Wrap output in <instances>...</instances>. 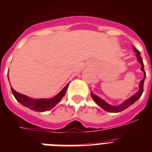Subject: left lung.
Instances as JSON below:
<instances>
[{
    "label": "left lung",
    "mask_w": 152,
    "mask_h": 152,
    "mask_svg": "<svg viewBox=\"0 0 152 152\" xmlns=\"http://www.w3.org/2000/svg\"><path fill=\"white\" fill-rule=\"evenodd\" d=\"M132 49H133L134 52H136V56H137V58H138V61H139V62L141 63V64H142V68H141V69H142V72L145 73V77H144V78L141 80L140 84H139V91H138V92H137L135 95H133L132 96H131L130 98H129L128 100H126L124 103H123L122 104H120V105H119V106H116V107H115V106L110 105V104H108L107 103H106L104 100H102V99H100L99 96H96V95L91 94V96H92V98L94 99V100L96 102V104L100 106L101 108H103L104 110L107 111V112H110V113L122 112V111H123L124 110H126V109L128 108L129 107H130L132 104H133V103H135L136 100H139V98L141 97V96H142V93H143V85H144L145 79V77H146V75H145V69H144V64H143V61H142V57H141L140 52H139V51L138 50V49H137L135 46H133V45H132Z\"/></svg>",
    "instance_id": "left-lung-1"
}]
</instances>
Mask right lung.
I'll return each mask as SVG.
<instances>
[{"label":"right lung","mask_w":152,"mask_h":152,"mask_svg":"<svg viewBox=\"0 0 152 152\" xmlns=\"http://www.w3.org/2000/svg\"><path fill=\"white\" fill-rule=\"evenodd\" d=\"M68 87V84H67L58 94L56 95L54 97L51 98V99H47V100H45V99H32V98L28 97L26 95L21 94L20 93L17 92L13 88H11V91L14 97L16 98V100L20 102L24 107H28L30 110L36 111V112H45V111L49 110L52 108H53L62 99V97L66 93Z\"/></svg>","instance_id":"obj_1"}]
</instances>
